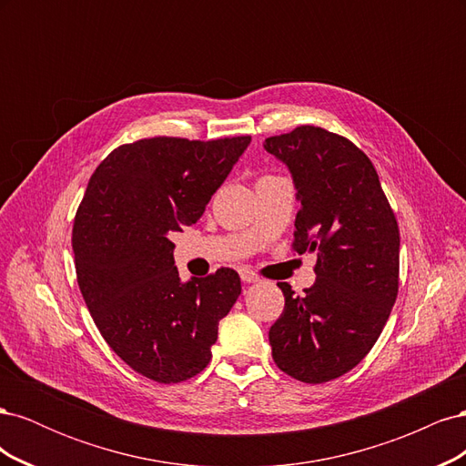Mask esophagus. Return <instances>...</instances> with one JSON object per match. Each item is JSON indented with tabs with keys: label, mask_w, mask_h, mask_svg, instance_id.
Here are the masks:
<instances>
[{
	"label": "esophagus",
	"mask_w": 466,
	"mask_h": 466,
	"mask_svg": "<svg viewBox=\"0 0 466 466\" xmlns=\"http://www.w3.org/2000/svg\"><path fill=\"white\" fill-rule=\"evenodd\" d=\"M238 276H241V279L245 281V284H255V281H258L257 272H252L250 268H247V266H243L241 270H238Z\"/></svg>",
	"instance_id": "esophagus-1"
}]
</instances>
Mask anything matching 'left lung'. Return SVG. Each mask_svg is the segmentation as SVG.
Here are the masks:
<instances>
[{
  "instance_id": "left-lung-1",
  "label": "left lung",
  "mask_w": 466,
  "mask_h": 466,
  "mask_svg": "<svg viewBox=\"0 0 466 466\" xmlns=\"http://www.w3.org/2000/svg\"><path fill=\"white\" fill-rule=\"evenodd\" d=\"M264 149L289 168L301 208L293 250L317 252V279L272 324V358L303 383L354 370L383 332L399 293V223L373 163L350 139L317 126L272 136Z\"/></svg>"
}]
</instances>
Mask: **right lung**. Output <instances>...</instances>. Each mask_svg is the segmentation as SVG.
Wrapping results in <instances>:
<instances>
[{
	"label": "right lung",
	"instance_id": "obj_1",
	"mask_svg": "<svg viewBox=\"0 0 466 466\" xmlns=\"http://www.w3.org/2000/svg\"><path fill=\"white\" fill-rule=\"evenodd\" d=\"M248 144L161 136L120 146L79 204L72 247L83 299L115 354L157 383L206 368L218 324L241 295L231 268L180 281L168 233L202 218Z\"/></svg>",
	"mask_w": 466,
	"mask_h": 466
}]
</instances>
